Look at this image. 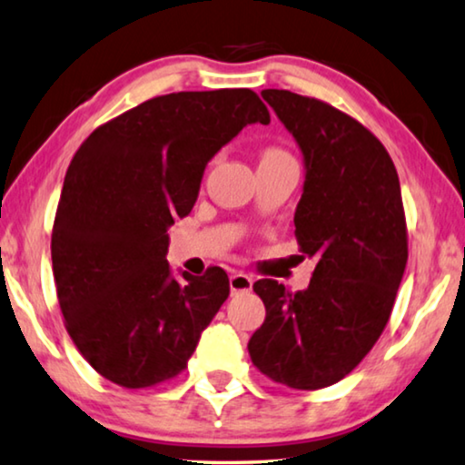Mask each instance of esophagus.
<instances>
[{"mask_svg":"<svg viewBox=\"0 0 465 465\" xmlns=\"http://www.w3.org/2000/svg\"><path fill=\"white\" fill-rule=\"evenodd\" d=\"M230 288L232 294H240V292H248L252 288V277L248 273L235 272L230 275Z\"/></svg>","mask_w":465,"mask_h":465,"instance_id":"esophagus-1","label":"esophagus"}]
</instances>
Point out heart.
<instances>
[{
    "label": "heart",
    "mask_w": 465,
    "mask_h": 465,
    "mask_svg": "<svg viewBox=\"0 0 465 465\" xmlns=\"http://www.w3.org/2000/svg\"><path fill=\"white\" fill-rule=\"evenodd\" d=\"M286 154V152H282V150H275V148H272V150H267L265 154H262V158H273V156H283Z\"/></svg>",
    "instance_id": "1"
}]
</instances>
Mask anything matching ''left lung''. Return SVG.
<instances>
[{"label": "left lung", "mask_w": 465, "mask_h": 465, "mask_svg": "<svg viewBox=\"0 0 465 465\" xmlns=\"http://www.w3.org/2000/svg\"><path fill=\"white\" fill-rule=\"evenodd\" d=\"M261 95L302 152L294 233L317 265L299 292L254 282L267 315L248 352L273 382L317 391L355 370L391 317L407 265L399 175L378 137L352 116L286 89Z\"/></svg>", "instance_id": "left-lung-1"}]
</instances>
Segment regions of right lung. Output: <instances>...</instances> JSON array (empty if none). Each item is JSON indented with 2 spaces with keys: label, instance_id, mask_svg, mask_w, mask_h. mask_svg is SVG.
<instances>
[{
  "label": "right lung",
  "instance_id": "1",
  "mask_svg": "<svg viewBox=\"0 0 465 465\" xmlns=\"http://www.w3.org/2000/svg\"><path fill=\"white\" fill-rule=\"evenodd\" d=\"M272 116L252 89L158 95L94 131L64 177L52 232L66 331L110 382L175 378L230 296V277H173L169 233L198 198L211 158Z\"/></svg>",
  "mask_w": 465,
  "mask_h": 465
}]
</instances>
